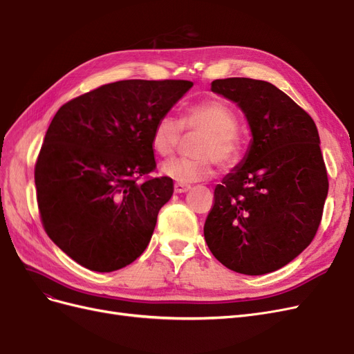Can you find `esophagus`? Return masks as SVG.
Masks as SVG:
<instances>
[{
	"label": "esophagus",
	"instance_id": "1",
	"mask_svg": "<svg viewBox=\"0 0 354 354\" xmlns=\"http://www.w3.org/2000/svg\"><path fill=\"white\" fill-rule=\"evenodd\" d=\"M190 189V186L187 185H181V183H176L174 185V194H186V192Z\"/></svg>",
	"mask_w": 354,
	"mask_h": 354
}]
</instances>
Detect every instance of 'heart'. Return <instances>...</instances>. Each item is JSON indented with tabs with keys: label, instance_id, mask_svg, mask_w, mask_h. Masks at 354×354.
<instances>
[{
	"label": "heart",
	"instance_id": "b5f03b06",
	"mask_svg": "<svg viewBox=\"0 0 354 354\" xmlns=\"http://www.w3.org/2000/svg\"><path fill=\"white\" fill-rule=\"evenodd\" d=\"M181 128L202 134L195 147L199 158L168 159L160 165L162 176L177 183H196L214 174V160L223 168L239 160L243 143L238 131V118L226 103L208 100L190 106L180 121L169 113L162 115L153 125V151L160 156L173 153L180 142Z\"/></svg>",
	"mask_w": 354,
	"mask_h": 354
}]
</instances>
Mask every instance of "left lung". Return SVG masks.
I'll return each mask as SVG.
<instances>
[{
	"instance_id": "8db88e82",
	"label": "left lung",
	"mask_w": 354,
	"mask_h": 354,
	"mask_svg": "<svg viewBox=\"0 0 354 354\" xmlns=\"http://www.w3.org/2000/svg\"><path fill=\"white\" fill-rule=\"evenodd\" d=\"M211 91L239 106L252 138L216 186L203 236L233 272H274L307 248L322 220L329 185L316 124L270 82L216 80Z\"/></svg>"
}]
</instances>
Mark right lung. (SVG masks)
<instances>
[{
	"label": "right lung",
	"instance_id": "obj_1",
	"mask_svg": "<svg viewBox=\"0 0 354 354\" xmlns=\"http://www.w3.org/2000/svg\"><path fill=\"white\" fill-rule=\"evenodd\" d=\"M194 87L190 81L127 80L65 103L35 164L37 199L48 238L93 272H113L151 242L158 212L173 196L155 169L153 125Z\"/></svg>",
	"mask_w": 354,
	"mask_h": 354
}]
</instances>
